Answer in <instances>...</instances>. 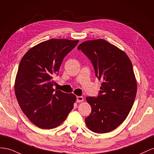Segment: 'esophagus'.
I'll return each mask as SVG.
<instances>
[{
  "label": "esophagus",
  "instance_id": "1",
  "mask_svg": "<svg viewBox=\"0 0 154 154\" xmlns=\"http://www.w3.org/2000/svg\"><path fill=\"white\" fill-rule=\"evenodd\" d=\"M76 99H77V103H81L83 101V100H84V99H83V97L81 96H77Z\"/></svg>",
  "mask_w": 154,
  "mask_h": 154
}]
</instances>
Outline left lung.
Returning <instances> with one entry per match:
<instances>
[{"instance_id":"1","label":"left lung","mask_w":154,"mask_h":154,"mask_svg":"<svg viewBox=\"0 0 154 154\" xmlns=\"http://www.w3.org/2000/svg\"><path fill=\"white\" fill-rule=\"evenodd\" d=\"M81 50L93 65L95 74L102 80L97 97H87L91 112L85 118L88 128L97 134L116 129L128 116L137 93L134 69L124 51L104 39L81 43Z\"/></svg>"}]
</instances>
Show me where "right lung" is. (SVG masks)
<instances>
[{"label":"right lung","instance_id":"add662e5","mask_svg":"<svg viewBox=\"0 0 154 154\" xmlns=\"http://www.w3.org/2000/svg\"><path fill=\"white\" fill-rule=\"evenodd\" d=\"M78 42L52 38L31 48L20 60L15 82L16 97L29 120L40 128L58 126L73 108L75 95L54 90L53 79Z\"/></svg>","mask_w":154,"mask_h":154}]
</instances>
